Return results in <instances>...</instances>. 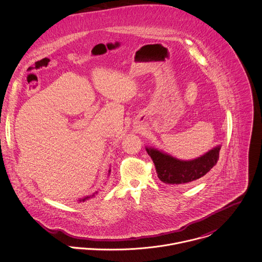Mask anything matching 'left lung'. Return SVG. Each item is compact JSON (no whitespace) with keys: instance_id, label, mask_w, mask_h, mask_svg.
<instances>
[{"instance_id":"8db88e82","label":"left lung","mask_w":262,"mask_h":262,"mask_svg":"<svg viewBox=\"0 0 262 262\" xmlns=\"http://www.w3.org/2000/svg\"><path fill=\"white\" fill-rule=\"evenodd\" d=\"M152 158L157 176L161 182L168 185L188 186L204 177L220 158L221 146H217L194 160H180L154 148H146Z\"/></svg>"}]
</instances>
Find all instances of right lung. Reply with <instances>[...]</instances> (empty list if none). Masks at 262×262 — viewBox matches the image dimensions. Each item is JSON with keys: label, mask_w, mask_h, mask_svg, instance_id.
I'll return each instance as SVG.
<instances>
[{"label": "right lung", "mask_w": 262, "mask_h": 262, "mask_svg": "<svg viewBox=\"0 0 262 262\" xmlns=\"http://www.w3.org/2000/svg\"><path fill=\"white\" fill-rule=\"evenodd\" d=\"M109 172H110V170H109ZM96 194H97V192H96ZM94 196H95V194H93L92 196H88V197H85V198H83V199H81V200H79V201H80V202H81V201L83 202V201H85V200H88L89 198H92V197H94Z\"/></svg>", "instance_id": "right-lung-1"}]
</instances>
